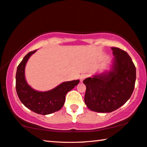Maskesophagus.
Masks as SVG:
<instances>
[{
	"label": "esophagus",
	"instance_id": "1",
	"mask_svg": "<svg viewBox=\"0 0 147 147\" xmlns=\"http://www.w3.org/2000/svg\"><path fill=\"white\" fill-rule=\"evenodd\" d=\"M87 77V75H86V74H82V75H81L80 76V82H82L83 81H84V79Z\"/></svg>",
	"mask_w": 147,
	"mask_h": 147
}]
</instances>
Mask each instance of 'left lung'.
<instances>
[{"label": "left lung", "instance_id": "1", "mask_svg": "<svg viewBox=\"0 0 147 147\" xmlns=\"http://www.w3.org/2000/svg\"><path fill=\"white\" fill-rule=\"evenodd\" d=\"M114 55L110 69L86 78L84 102L97 113H108L124 105L134 92L136 69L125 51L111 48Z\"/></svg>", "mask_w": 147, "mask_h": 147}]
</instances>
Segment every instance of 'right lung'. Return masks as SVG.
I'll use <instances>...</instances> for the list:
<instances>
[{
  "mask_svg": "<svg viewBox=\"0 0 147 147\" xmlns=\"http://www.w3.org/2000/svg\"><path fill=\"white\" fill-rule=\"evenodd\" d=\"M36 50L28 53L18 65L16 76V88L22 103L30 110L39 115H47L59 111L65 103V95L80 82L75 80L63 82L53 89L40 92L34 90L25 78V66Z\"/></svg>",
  "mask_w": 147,
  "mask_h": 147,
  "instance_id": "add662e5",
  "label": "right lung"
}]
</instances>
